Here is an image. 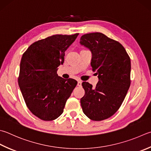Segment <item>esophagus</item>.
Wrapping results in <instances>:
<instances>
[{
	"instance_id": "obj_1",
	"label": "esophagus",
	"mask_w": 151,
	"mask_h": 151,
	"mask_svg": "<svg viewBox=\"0 0 151 151\" xmlns=\"http://www.w3.org/2000/svg\"><path fill=\"white\" fill-rule=\"evenodd\" d=\"M81 81H80V80H78V86H79V87H81Z\"/></svg>"
}]
</instances>
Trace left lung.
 Returning a JSON list of instances; mask_svg holds the SVG:
<instances>
[{
    "label": "left lung",
    "instance_id": "1",
    "mask_svg": "<svg viewBox=\"0 0 151 151\" xmlns=\"http://www.w3.org/2000/svg\"><path fill=\"white\" fill-rule=\"evenodd\" d=\"M80 44L91 51V65L99 78L95 87L88 82L82 83V110L91 120H106L120 109L129 88L130 58L120 42L102 33L85 34Z\"/></svg>",
    "mask_w": 151,
    "mask_h": 151
}]
</instances>
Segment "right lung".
Here are the masks:
<instances>
[{"label":"right lung","instance_id":"add662e5","mask_svg":"<svg viewBox=\"0 0 151 151\" xmlns=\"http://www.w3.org/2000/svg\"><path fill=\"white\" fill-rule=\"evenodd\" d=\"M79 33L54 35L33 42L23 54L18 85L31 113L44 121L55 120L64 112L78 82L58 76L65 51Z\"/></svg>","mask_w":151,"mask_h":151}]
</instances>
